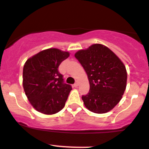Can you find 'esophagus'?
<instances>
[{"label": "esophagus", "mask_w": 149, "mask_h": 149, "mask_svg": "<svg viewBox=\"0 0 149 149\" xmlns=\"http://www.w3.org/2000/svg\"><path fill=\"white\" fill-rule=\"evenodd\" d=\"M79 85V82L78 81H76V83L73 84V86H74V87H77Z\"/></svg>", "instance_id": "1"}]
</instances>
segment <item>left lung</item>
<instances>
[{"mask_svg": "<svg viewBox=\"0 0 149 149\" xmlns=\"http://www.w3.org/2000/svg\"><path fill=\"white\" fill-rule=\"evenodd\" d=\"M88 76L89 91L82 96L84 105L94 113L113 109L120 101L127 83V71L120 58L106 46L94 44L75 54Z\"/></svg>", "mask_w": 149, "mask_h": 149, "instance_id": "1", "label": "left lung"}]
</instances>
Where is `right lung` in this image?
Instances as JSON below:
<instances>
[{
    "mask_svg": "<svg viewBox=\"0 0 149 149\" xmlns=\"http://www.w3.org/2000/svg\"><path fill=\"white\" fill-rule=\"evenodd\" d=\"M68 56L69 52L49 48L36 54L25 63L24 89L29 101L38 112L52 115L65 106L72 87L64 83L58 67Z\"/></svg>",
    "mask_w": 149,
    "mask_h": 149,
    "instance_id": "obj_1",
    "label": "right lung"
}]
</instances>
